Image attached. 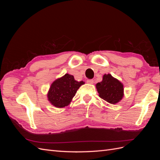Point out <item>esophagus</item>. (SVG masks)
I'll list each match as a JSON object with an SVG mask.
<instances>
[{"mask_svg": "<svg viewBox=\"0 0 160 160\" xmlns=\"http://www.w3.org/2000/svg\"><path fill=\"white\" fill-rule=\"evenodd\" d=\"M87 83L89 84H93L94 83V81L93 79H88L87 80Z\"/></svg>", "mask_w": 160, "mask_h": 160, "instance_id": "esophagus-1", "label": "esophagus"}]
</instances>
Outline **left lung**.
Masks as SVG:
<instances>
[{
    "instance_id": "obj_1",
    "label": "left lung",
    "mask_w": 160,
    "mask_h": 160,
    "mask_svg": "<svg viewBox=\"0 0 160 160\" xmlns=\"http://www.w3.org/2000/svg\"><path fill=\"white\" fill-rule=\"evenodd\" d=\"M96 88L100 98L111 104L118 103L123 97V85L111 74H105Z\"/></svg>"
}]
</instances>
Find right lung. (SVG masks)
Masks as SVG:
<instances>
[{"label":"right lung","mask_w":160,"mask_h":160,"mask_svg":"<svg viewBox=\"0 0 160 160\" xmlns=\"http://www.w3.org/2000/svg\"><path fill=\"white\" fill-rule=\"evenodd\" d=\"M84 83L83 81L78 82L73 76L67 73L53 81L48 91V100L57 108H65L70 104L77 91Z\"/></svg>","instance_id":"obj_1"}]
</instances>
